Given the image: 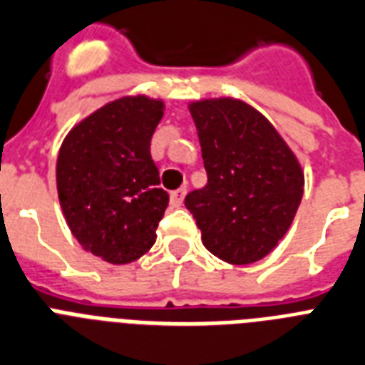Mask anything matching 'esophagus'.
Returning <instances> with one entry per match:
<instances>
[{
    "instance_id": "1",
    "label": "esophagus",
    "mask_w": 365,
    "mask_h": 365,
    "mask_svg": "<svg viewBox=\"0 0 365 365\" xmlns=\"http://www.w3.org/2000/svg\"><path fill=\"white\" fill-rule=\"evenodd\" d=\"M185 192H187L185 187H180L176 189V191L170 192V204H173L174 208H180V206H182L183 198H185Z\"/></svg>"
}]
</instances>
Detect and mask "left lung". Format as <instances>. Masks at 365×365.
<instances>
[{"label": "left lung", "mask_w": 365, "mask_h": 365, "mask_svg": "<svg viewBox=\"0 0 365 365\" xmlns=\"http://www.w3.org/2000/svg\"><path fill=\"white\" fill-rule=\"evenodd\" d=\"M208 183L185 197L204 247L230 264L264 259L285 236L304 195L296 155L264 115L244 101L189 105Z\"/></svg>", "instance_id": "left-lung-1"}]
</instances>
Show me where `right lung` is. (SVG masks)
<instances>
[{"label":"right lung","instance_id":"1","mask_svg":"<svg viewBox=\"0 0 365 365\" xmlns=\"http://www.w3.org/2000/svg\"><path fill=\"white\" fill-rule=\"evenodd\" d=\"M163 101H112L65 136L56 165L58 197L71 232L110 264L140 259L155 244L168 206L150 142Z\"/></svg>","mask_w":365,"mask_h":365}]
</instances>
